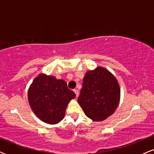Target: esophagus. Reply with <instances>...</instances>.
<instances>
[{
	"label": "esophagus",
	"instance_id": "esophagus-1",
	"mask_svg": "<svg viewBox=\"0 0 154 154\" xmlns=\"http://www.w3.org/2000/svg\"><path fill=\"white\" fill-rule=\"evenodd\" d=\"M74 92H75V94H76V96H77V97H78V96H79V91H78V90H77V89H75V90H74Z\"/></svg>",
	"mask_w": 154,
	"mask_h": 154
}]
</instances>
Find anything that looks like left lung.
<instances>
[{"label":"left lung","mask_w":154,"mask_h":154,"mask_svg":"<svg viewBox=\"0 0 154 154\" xmlns=\"http://www.w3.org/2000/svg\"><path fill=\"white\" fill-rule=\"evenodd\" d=\"M120 88L114 75L103 67L87 72L78 103L85 115L100 122L111 115L119 105Z\"/></svg>","instance_id":"1"}]
</instances>
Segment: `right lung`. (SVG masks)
Listing matches in <instances>:
<instances>
[{
  "label": "right lung",
  "mask_w": 154,
  "mask_h": 154,
  "mask_svg": "<svg viewBox=\"0 0 154 154\" xmlns=\"http://www.w3.org/2000/svg\"><path fill=\"white\" fill-rule=\"evenodd\" d=\"M75 96L64 80L42 74L34 79L28 91L32 110L40 120L51 125L63 119L67 104Z\"/></svg>",
  "instance_id": "1"
}]
</instances>
